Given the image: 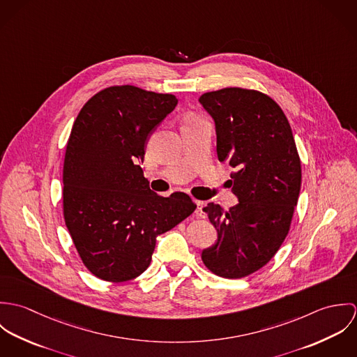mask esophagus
I'll return each mask as SVG.
<instances>
[{"label":"esophagus","mask_w":357,"mask_h":357,"mask_svg":"<svg viewBox=\"0 0 357 357\" xmlns=\"http://www.w3.org/2000/svg\"><path fill=\"white\" fill-rule=\"evenodd\" d=\"M195 204H197V208H195V214H197L198 217H202V218H204L206 213H204V202H201V201H197V202H195Z\"/></svg>","instance_id":"34e87169"}]
</instances>
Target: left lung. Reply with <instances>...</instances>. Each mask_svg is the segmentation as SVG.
I'll use <instances>...</instances> for the list:
<instances>
[{"mask_svg":"<svg viewBox=\"0 0 357 357\" xmlns=\"http://www.w3.org/2000/svg\"><path fill=\"white\" fill-rule=\"evenodd\" d=\"M199 102L215 123L217 156L235 170L239 204L224 211L207 204L217 242L204 265L227 279L245 278L276 255L286 239L301 190V160L290 123L269 96L242 88L207 92Z\"/></svg>","mask_w":357,"mask_h":357,"instance_id":"left-lung-1","label":"left lung"}]
</instances>
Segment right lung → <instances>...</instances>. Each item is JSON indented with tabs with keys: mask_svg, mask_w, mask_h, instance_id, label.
Returning a JSON list of instances; mask_svg holds the SVG:
<instances>
[{
	"mask_svg": "<svg viewBox=\"0 0 357 357\" xmlns=\"http://www.w3.org/2000/svg\"><path fill=\"white\" fill-rule=\"evenodd\" d=\"M177 102L169 93L109 86L85 102L73 125L63 214L84 265L99 279L118 283L142 275L156 236L197 208L184 192L155 194L139 165L149 136Z\"/></svg>",
	"mask_w": 357,
	"mask_h": 357,
	"instance_id": "1",
	"label": "right lung"
}]
</instances>
